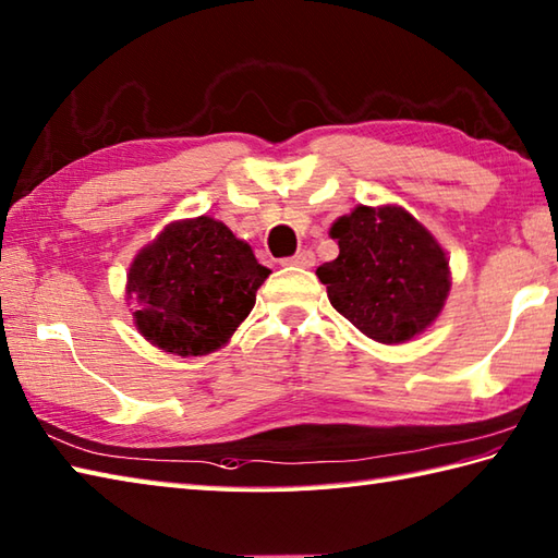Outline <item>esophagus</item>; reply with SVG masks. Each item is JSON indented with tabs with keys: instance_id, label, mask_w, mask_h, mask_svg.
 Returning <instances> with one entry per match:
<instances>
[{
	"instance_id": "obj_1",
	"label": "esophagus",
	"mask_w": 558,
	"mask_h": 558,
	"mask_svg": "<svg viewBox=\"0 0 558 558\" xmlns=\"http://www.w3.org/2000/svg\"><path fill=\"white\" fill-rule=\"evenodd\" d=\"M281 265L283 267H303V269H308V267L315 265V255H313V250H301V253H295L293 257H283Z\"/></svg>"
}]
</instances>
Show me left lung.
Listing matches in <instances>:
<instances>
[{
    "mask_svg": "<svg viewBox=\"0 0 558 558\" xmlns=\"http://www.w3.org/2000/svg\"><path fill=\"white\" fill-rule=\"evenodd\" d=\"M329 235L339 255L317 267L329 303L363 335L400 344L436 320L450 291L448 257L400 207H356Z\"/></svg>",
    "mask_w": 558,
    "mask_h": 558,
    "instance_id": "8db88e82",
    "label": "left lung"
}]
</instances>
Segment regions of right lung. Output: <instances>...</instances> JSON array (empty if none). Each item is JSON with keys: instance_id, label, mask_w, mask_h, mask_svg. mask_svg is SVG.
I'll list each match as a JSON object with an SVG mask.
<instances>
[{"instance_id": "obj_1", "label": "right lung", "mask_w": 558, "mask_h": 558, "mask_svg": "<svg viewBox=\"0 0 558 558\" xmlns=\"http://www.w3.org/2000/svg\"><path fill=\"white\" fill-rule=\"evenodd\" d=\"M269 269L247 243L209 216L170 223L134 257L128 295L140 332L178 356H202L229 342L255 305Z\"/></svg>"}]
</instances>
